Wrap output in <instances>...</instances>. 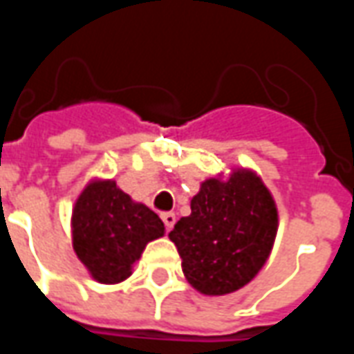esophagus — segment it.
Listing matches in <instances>:
<instances>
[{
    "label": "esophagus",
    "instance_id": "esophagus-1",
    "mask_svg": "<svg viewBox=\"0 0 354 354\" xmlns=\"http://www.w3.org/2000/svg\"><path fill=\"white\" fill-rule=\"evenodd\" d=\"M162 222H165V227H167V231H170L172 227H174V223H176V214L174 212H165V214H161Z\"/></svg>",
    "mask_w": 354,
    "mask_h": 354
}]
</instances>
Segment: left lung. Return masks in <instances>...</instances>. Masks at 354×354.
I'll use <instances>...</instances> for the list:
<instances>
[{"instance_id": "left-lung-1", "label": "left lung", "mask_w": 354, "mask_h": 354, "mask_svg": "<svg viewBox=\"0 0 354 354\" xmlns=\"http://www.w3.org/2000/svg\"><path fill=\"white\" fill-rule=\"evenodd\" d=\"M277 227V205L261 178L237 169L227 180H205L192 199V214L180 218L169 237L193 288L225 296L260 273Z\"/></svg>"}]
</instances>
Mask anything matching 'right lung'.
Returning <instances> with one entry per match:
<instances>
[{
    "label": "right lung",
    "instance_id": "1",
    "mask_svg": "<svg viewBox=\"0 0 354 354\" xmlns=\"http://www.w3.org/2000/svg\"><path fill=\"white\" fill-rule=\"evenodd\" d=\"M162 235L161 218L146 205L134 203L113 180H94L75 201L73 250L102 284L129 279L147 243Z\"/></svg>",
    "mask_w": 354,
    "mask_h": 354
}]
</instances>
